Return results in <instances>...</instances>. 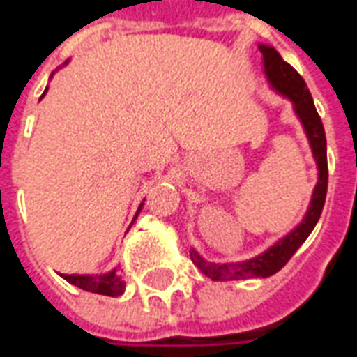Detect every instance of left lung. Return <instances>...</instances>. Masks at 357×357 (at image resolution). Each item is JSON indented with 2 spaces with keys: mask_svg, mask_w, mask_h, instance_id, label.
<instances>
[{
  "mask_svg": "<svg viewBox=\"0 0 357 357\" xmlns=\"http://www.w3.org/2000/svg\"><path fill=\"white\" fill-rule=\"evenodd\" d=\"M261 54H263V61H265V73L266 79L271 81L276 91L282 96L290 98L294 104V109L300 118L301 126L307 133L311 151L315 156L319 168V179L313 197H311V204H309L307 213L303 216L301 224L291 230L286 238H282L278 243H274L273 248L266 249L265 253L257 255L255 259H249L243 263H226V265H216V263H208L203 257L197 253L195 249L191 251V261L195 266L201 268V273L206 274L213 280H241V278H266L278 273L291 255L300 249V245L307 239V236L313 231L315 224H317L319 216L323 213L326 197V185H328V166H326V137L323 121L319 118L311 92H309L307 84L301 79V75L286 63L280 54L273 48V46H259Z\"/></svg>",
  "mask_w": 357,
  "mask_h": 357,
  "instance_id": "1",
  "label": "left lung"
}]
</instances>
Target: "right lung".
I'll return each instance as SVG.
<instances>
[{
	"instance_id": "add662e5",
	"label": "right lung",
	"mask_w": 357,
	"mask_h": 357,
	"mask_svg": "<svg viewBox=\"0 0 357 357\" xmlns=\"http://www.w3.org/2000/svg\"><path fill=\"white\" fill-rule=\"evenodd\" d=\"M141 208H143V204L139 206V211ZM139 211H137V214H139ZM61 276L66 278L67 282L73 284L77 288H81V290L92 291V294H102V296H109V298L121 296L123 290H126V282H123V278H121V274L118 271H112L108 274H100V276H89V274H61Z\"/></svg>"
}]
</instances>
